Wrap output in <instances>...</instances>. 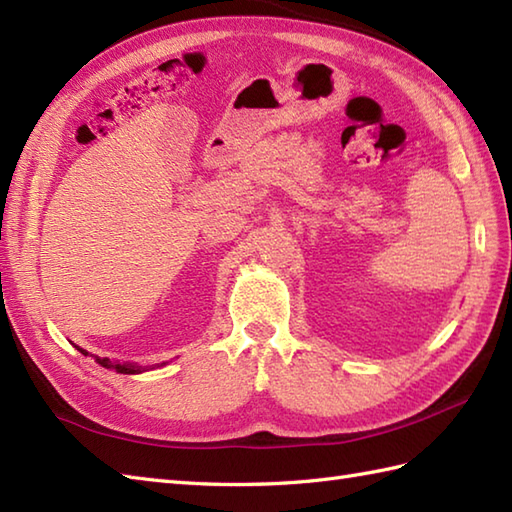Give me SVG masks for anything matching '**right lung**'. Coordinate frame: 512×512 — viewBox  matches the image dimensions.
I'll use <instances>...</instances> for the list:
<instances>
[{
	"mask_svg": "<svg viewBox=\"0 0 512 512\" xmlns=\"http://www.w3.org/2000/svg\"><path fill=\"white\" fill-rule=\"evenodd\" d=\"M83 354H88L85 350H81ZM96 363L99 365H103V367H114L116 372H121V374H140V372H145V369H149V367H143V365H132V363H112L110 358H101V356H96Z\"/></svg>",
	"mask_w": 512,
	"mask_h": 512,
	"instance_id": "right-lung-1",
	"label": "right lung"
}]
</instances>
